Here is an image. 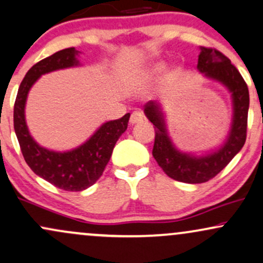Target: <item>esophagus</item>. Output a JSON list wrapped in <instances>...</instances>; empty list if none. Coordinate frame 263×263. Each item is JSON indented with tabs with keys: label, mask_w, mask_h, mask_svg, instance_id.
Masks as SVG:
<instances>
[{
	"label": "esophagus",
	"mask_w": 263,
	"mask_h": 263,
	"mask_svg": "<svg viewBox=\"0 0 263 263\" xmlns=\"http://www.w3.org/2000/svg\"><path fill=\"white\" fill-rule=\"evenodd\" d=\"M142 121H143V114L140 112V111H135V112H132L131 119H129V122H131L132 125L142 122Z\"/></svg>",
	"instance_id": "1"
}]
</instances>
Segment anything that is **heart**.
<instances>
[{"mask_svg": "<svg viewBox=\"0 0 263 263\" xmlns=\"http://www.w3.org/2000/svg\"><path fill=\"white\" fill-rule=\"evenodd\" d=\"M163 70L162 64H157L151 66L149 69H146V70H142L140 73H137L134 78L131 79V85L132 87H142L152 81L156 77H158V74Z\"/></svg>", "mask_w": 263, "mask_h": 263, "instance_id": "1", "label": "heart"}]
</instances>
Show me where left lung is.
Returning a JSON list of instances; mask_svg holds the SVG:
<instances>
[{
    "label": "left lung",
    "instance_id": "obj_1",
    "mask_svg": "<svg viewBox=\"0 0 263 263\" xmlns=\"http://www.w3.org/2000/svg\"><path fill=\"white\" fill-rule=\"evenodd\" d=\"M198 69L206 77L220 81L230 90L234 100V121L230 136L218 152L204 157L184 155L174 148L167 135L164 119L159 105L148 101L144 105V114L155 125V144L152 155L163 172L178 182L199 184L218 176L231 159L240 152L246 141L247 114L250 96L247 84L230 59L215 48H201Z\"/></svg>",
    "mask_w": 263,
    "mask_h": 263
}]
</instances>
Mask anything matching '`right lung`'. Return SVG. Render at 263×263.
Masks as SVG:
<instances>
[{"label":"right lung","instance_id":"right-lung-1","mask_svg":"<svg viewBox=\"0 0 263 263\" xmlns=\"http://www.w3.org/2000/svg\"><path fill=\"white\" fill-rule=\"evenodd\" d=\"M77 55L74 47L66 48L33 65L21 83L13 108L14 132L26 163L37 176L68 192L89 188L102 176L129 120V114H126L121 119L104 123L83 146L64 153L45 149L33 140L25 120L27 93L42 74L77 65Z\"/></svg>","mask_w":263,"mask_h":263}]
</instances>
